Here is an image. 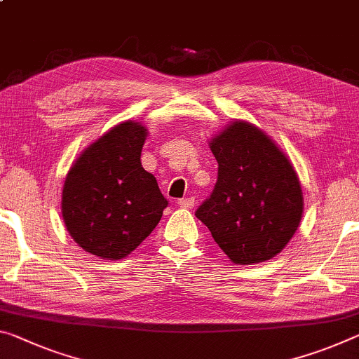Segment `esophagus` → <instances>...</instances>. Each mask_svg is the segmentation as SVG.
Masks as SVG:
<instances>
[{"instance_id": "1", "label": "esophagus", "mask_w": 359, "mask_h": 359, "mask_svg": "<svg viewBox=\"0 0 359 359\" xmlns=\"http://www.w3.org/2000/svg\"><path fill=\"white\" fill-rule=\"evenodd\" d=\"M177 204L184 209H193L195 208V198H185V200H180Z\"/></svg>"}]
</instances>
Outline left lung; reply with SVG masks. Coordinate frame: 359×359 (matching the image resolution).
Masks as SVG:
<instances>
[{"instance_id":"obj_1","label":"left lung","mask_w":359,"mask_h":359,"mask_svg":"<svg viewBox=\"0 0 359 359\" xmlns=\"http://www.w3.org/2000/svg\"><path fill=\"white\" fill-rule=\"evenodd\" d=\"M209 149L219 163L212 195L195 215L233 264L254 265L280 254L304 215V193L291 159L270 135L235 119Z\"/></svg>"}]
</instances>
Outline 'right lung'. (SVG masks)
<instances>
[{
    "label": "right lung",
    "instance_id": "add662e5",
    "mask_svg": "<svg viewBox=\"0 0 359 359\" xmlns=\"http://www.w3.org/2000/svg\"><path fill=\"white\" fill-rule=\"evenodd\" d=\"M147 135L139 121L119 123L84 149L68 170L62 217L78 246L95 257H126L168 206L155 175L142 168Z\"/></svg>",
    "mask_w": 359,
    "mask_h": 359
}]
</instances>
